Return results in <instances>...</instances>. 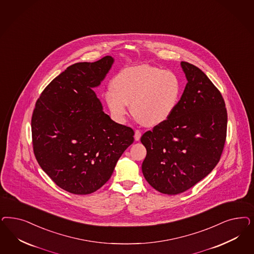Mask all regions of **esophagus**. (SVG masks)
Segmentation results:
<instances>
[{
    "instance_id": "34e87169",
    "label": "esophagus",
    "mask_w": 254,
    "mask_h": 254,
    "mask_svg": "<svg viewBox=\"0 0 254 254\" xmlns=\"http://www.w3.org/2000/svg\"><path fill=\"white\" fill-rule=\"evenodd\" d=\"M141 134H142V132L140 130H135V132H134V139L136 140V141H138L140 139V137H141Z\"/></svg>"
}]
</instances>
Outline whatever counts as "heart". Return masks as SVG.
Listing matches in <instances>:
<instances>
[{"label":"heart","instance_id":"1","mask_svg":"<svg viewBox=\"0 0 254 254\" xmlns=\"http://www.w3.org/2000/svg\"><path fill=\"white\" fill-rule=\"evenodd\" d=\"M106 102L116 121L123 122L131 105L133 115L146 126L165 123L179 105L182 85L171 71L149 65L124 69L112 80Z\"/></svg>","mask_w":254,"mask_h":254}]
</instances>
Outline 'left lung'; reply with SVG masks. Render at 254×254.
I'll use <instances>...</instances> for the list:
<instances>
[{
    "label": "left lung",
    "instance_id": "1",
    "mask_svg": "<svg viewBox=\"0 0 254 254\" xmlns=\"http://www.w3.org/2000/svg\"><path fill=\"white\" fill-rule=\"evenodd\" d=\"M188 83L165 123L141 136L147 148L142 172L150 186L178 194L203 180L220 161L227 133V110L221 91L205 73L187 62Z\"/></svg>",
    "mask_w": 254,
    "mask_h": 254
}]
</instances>
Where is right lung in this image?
<instances>
[{"mask_svg": "<svg viewBox=\"0 0 254 254\" xmlns=\"http://www.w3.org/2000/svg\"><path fill=\"white\" fill-rule=\"evenodd\" d=\"M112 64L106 56L69 66L42 91L33 109L35 158L56 185L74 194L101 188L133 142V130L104 113L92 90Z\"/></svg>", "mask_w": 254, "mask_h": 254, "instance_id": "obj_1", "label": "right lung"}]
</instances>
